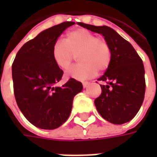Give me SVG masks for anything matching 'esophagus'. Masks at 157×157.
I'll return each instance as SVG.
<instances>
[{"instance_id": "34e87169", "label": "esophagus", "mask_w": 157, "mask_h": 157, "mask_svg": "<svg viewBox=\"0 0 157 157\" xmlns=\"http://www.w3.org/2000/svg\"><path fill=\"white\" fill-rule=\"evenodd\" d=\"M82 85H83V87H84V88H86V87H87V86L90 85V83H89V82H83V83H82Z\"/></svg>"}]
</instances>
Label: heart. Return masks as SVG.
I'll return each instance as SVG.
<instances>
[{
  "mask_svg": "<svg viewBox=\"0 0 157 157\" xmlns=\"http://www.w3.org/2000/svg\"><path fill=\"white\" fill-rule=\"evenodd\" d=\"M77 55L80 64L72 67L67 76L78 81L92 78L98 71H104L112 60V49L108 40L85 29L69 32L65 42L57 41L52 48L54 61L64 71L71 67Z\"/></svg>",
  "mask_w": 157,
  "mask_h": 157,
  "instance_id": "obj_1",
  "label": "heart"
}]
</instances>
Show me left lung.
I'll return each instance as SVG.
<instances>
[{"label":"left lung","instance_id":"obj_1","mask_svg":"<svg viewBox=\"0 0 157 157\" xmlns=\"http://www.w3.org/2000/svg\"><path fill=\"white\" fill-rule=\"evenodd\" d=\"M92 32L101 33L112 49L109 67L98 81L102 93L95 99L98 112L107 121L122 124L130 121L142 105L145 92V69L141 58L130 43L107 26L97 27L79 22Z\"/></svg>","mask_w":157,"mask_h":157}]
</instances>
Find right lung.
<instances>
[{"mask_svg": "<svg viewBox=\"0 0 157 157\" xmlns=\"http://www.w3.org/2000/svg\"><path fill=\"white\" fill-rule=\"evenodd\" d=\"M74 24L62 22L41 32L22 45L12 63L17 104L38 128L55 129L63 124L71 113L74 97L83 89L82 82L74 78L55 86L64 72L54 61L52 48L62 33Z\"/></svg>", "mask_w": 157, "mask_h": 157, "instance_id": "obj_1", "label": "right lung"}]
</instances>
